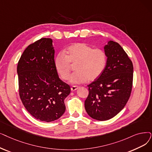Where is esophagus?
<instances>
[{
    "label": "esophagus",
    "instance_id": "esophagus-1",
    "mask_svg": "<svg viewBox=\"0 0 152 152\" xmlns=\"http://www.w3.org/2000/svg\"><path fill=\"white\" fill-rule=\"evenodd\" d=\"M77 89H78V87H77V86H74L71 87V89L72 91H75L77 90Z\"/></svg>",
    "mask_w": 152,
    "mask_h": 152
}]
</instances>
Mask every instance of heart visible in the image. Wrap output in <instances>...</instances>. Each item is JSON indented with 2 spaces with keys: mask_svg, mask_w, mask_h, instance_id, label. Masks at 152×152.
I'll return each mask as SVG.
<instances>
[{
  "mask_svg": "<svg viewBox=\"0 0 152 152\" xmlns=\"http://www.w3.org/2000/svg\"><path fill=\"white\" fill-rule=\"evenodd\" d=\"M105 53L100 48H92L83 43H78L69 47L64 54H58L54 60L55 69L64 80H67L71 71V63L75 64L76 72L69 78L71 84H81L93 81L99 77L106 65Z\"/></svg>",
  "mask_w": 152,
  "mask_h": 152,
  "instance_id": "obj_1",
  "label": "heart"
}]
</instances>
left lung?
I'll use <instances>...</instances> for the list:
<instances>
[{
    "label": "left lung",
    "instance_id": "1",
    "mask_svg": "<svg viewBox=\"0 0 152 152\" xmlns=\"http://www.w3.org/2000/svg\"><path fill=\"white\" fill-rule=\"evenodd\" d=\"M107 62L102 75L88 85L84 106L88 114L97 121H107L124 109L130 97L134 67L118 43L109 40L104 47Z\"/></svg>",
    "mask_w": 152,
    "mask_h": 152
}]
</instances>
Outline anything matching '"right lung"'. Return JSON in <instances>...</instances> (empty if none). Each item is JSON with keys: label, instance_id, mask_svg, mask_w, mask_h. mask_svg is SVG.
<instances>
[{"label": "right lung", "instance_id": "right-lung-1", "mask_svg": "<svg viewBox=\"0 0 152 152\" xmlns=\"http://www.w3.org/2000/svg\"><path fill=\"white\" fill-rule=\"evenodd\" d=\"M55 49L51 38L30 45L18 61L19 95L25 109L37 120L50 122L64 113V99L69 86L61 81L54 65Z\"/></svg>", "mask_w": 152, "mask_h": 152}]
</instances>
